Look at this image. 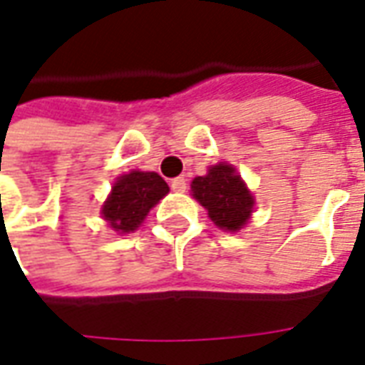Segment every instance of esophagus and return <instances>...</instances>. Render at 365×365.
Listing matches in <instances>:
<instances>
[{
  "instance_id": "34e87169",
  "label": "esophagus",
  "mask_w": 365,
  "mask_h": 365,
  "mask_svg": "<svg viewBox=\"0 0 365 365\" xmlns=\"http://www.w3.org/2000/svg\"><path fill=\"white\" fill-rule=\"evenodd\" d=\"M172 190L178 191V193H183V191L187 190V182H185V178H175V180H172Z\"/></svg>"
}]
</instances>
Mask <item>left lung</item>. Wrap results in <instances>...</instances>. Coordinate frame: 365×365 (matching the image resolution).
<instances>
[{
  "instance_id": "8db88e82",
  "label": "left lung",
  "mask_w": 365,
  "mask_h": 365,
  "mask_svg": "<svg viewBox=\"0 0 365 365\" xmlns=\"http://www.w3.org/2000/svg\"><path fill=\"white\" fill-rule=\"evenodd\" d=\"M191 193L221 230L237 232L250 221L252 193L237 174V168L230 164L221 162L209 168L205 175H197L191 182Z\"/></svg>"
}]
</instances>
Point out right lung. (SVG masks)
<instances>
[{"label":"right lung","instance_id":"1","mask_svg":"<svg viewBox=\"0 0 365 365\" xmlns=\"http://www.w3.org/2000/svg\"><path fill=\"white\" fill-rule=\"evenodd\" d=\"M168 191V183L156 172L133 170L113 183L111 193L101 207V215L115 232L127 235L140 227L148 211Z\"/></svg>","mask_w":365,"mask_h":365}]
</instances>
